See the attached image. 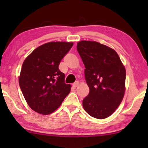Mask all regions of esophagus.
Instances as JSON below:
<instances>
[{
  "mask_svg": "<svg viewBox=\"0 0 148 148\" xmlns=\"http://www.w3.org/2000/svg\"><path fill=\"white\" fill-rule=\"evenodd\" d=\"M78 85H79V82H75V83H74L73 84H72V86H73V87H76L78 86Z\"/></svg>",
  "mask_w": 148,
  "mask_h": 148,
  "instance_id": "obj_1",
  "label": "esophagus"
}]
</instances>
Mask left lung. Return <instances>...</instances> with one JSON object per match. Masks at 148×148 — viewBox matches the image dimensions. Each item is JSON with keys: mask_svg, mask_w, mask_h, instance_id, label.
<instances>
[{"mask_svg": "<svg viewBox=\"0 0 148 148\" xmlns=\"http://www.w3.org/2000/svg\"><path fill=\"white\" fill-rule=\"evenodd\" d=\"M77 49L86 67L89 93L83 107L90 116L105 119L121 104L125 92L126 71L118 54L111 47L95 41L77 42Z\"/></svg>", "mask_w": 148, "mask_h": 148, "instance_id": "obj_1", "label": "left lung"}]
</instances>
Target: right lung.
I'll list each match as a JSON object with an SVG mask.
<instances>
[{
	"label": "right lung",
	"mask_w": 148,
	"mask_h": 148,
	"mask_svg": "<svg viewBox=\"0 0 148 148\" xmlns=\"http://www.w3.org/2000/svg\"><path fill=\"white\" fill-rule=\"evenodd\" d=\"M73 42H50L39 46L25 59L19 84L29 107L42 115L53 113L71 91L59 65Z\"/></svg>",
	"instance_id": "1"
}]
</instances>
